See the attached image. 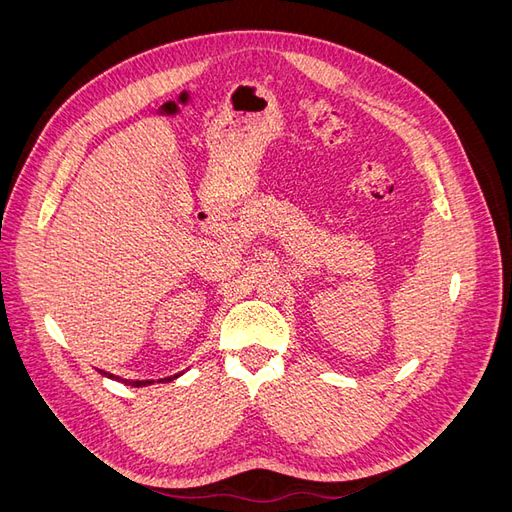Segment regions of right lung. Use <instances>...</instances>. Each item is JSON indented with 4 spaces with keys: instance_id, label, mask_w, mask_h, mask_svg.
I'll list each match as a JSON object with an SVG mask.
<instances>
[{
    "instance_id": "right-lung-1",
    "label": "right lung",
    "mask_w": 512,
    "mask_h": 512,
    "mask_svg": "<svg viewBox=\"0 0 512 512\" xmlns=\"http://www.w3.org/2000/svg\"><path fill=\"white\" fill-rule=\"evenodd\" d=\"M100 374H102V376H108V378H115L113 374H106V371H102V369H100ZM175 378H177V376L164 378V380H160V382H166V380L170 382V380H175ZM115 380H119V378H115ZM121 382H126L128 386H147V384H153V380H121Z\"/></svg>"
}]
</instances>
